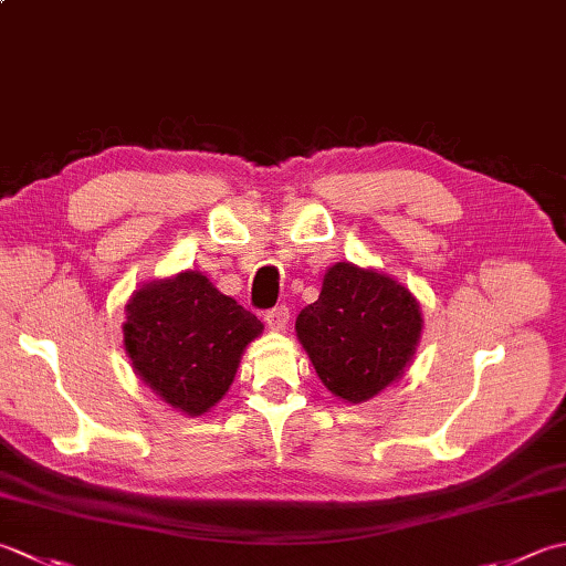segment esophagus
I'll use <instances>...</instances> for the list:
<instances>
[{"mask_svg":"<svg viewBox=\"0 0 566 566\" xmlns=\"http://www.w3.org/2000/svg\"><path fill=\"white\" fill-rule=\"evenodd\" d=\"M290 316H292V312L286 306H274L268 314H264V321H268L270 328L284 331L286 326H290Z\"/></svg>","mask_w":566,"mask_h":566,"instance_id":"esophagus-1","label":"esophagus"}]
</instances>
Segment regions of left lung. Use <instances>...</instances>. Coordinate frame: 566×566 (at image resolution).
<instances>
[{"label": "left lung", "instance_id": "1", "mask_svg": "<svg viewBox=\"0 0 566 566\" xmlns=\"http://www.w3.org/2000/svg\"><path fill=\"white\" fill-rule=\"evenodd\" d=\"M422 312L392 276L338 262L314 304L296 316V336L316 375L346 402H368L415 358Z\"/></svg>", "mask_w": 566, "mask_h": 566}]
</instances>
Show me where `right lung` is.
Returning a JSON list of instances; mask_svg holds the SVG:
<instances>
[{
  "mask_svg": "<svg viewBox=\"0 0 566 566\" xmlns=\"http://www.w3.org/2000/svg\"><path fill=\"white\" fill-rule=\"evenodd\" d=\"M125 312L122 331L132 368L164 402L191 417L208 412L228 392L242 350L264 328L206 274L191 270L142 284Z\"/></svg>",
  "mask_w": 566,
  "mask_h": 566,
  "instance_id": "add662e5",
  "label": "right lung"
}]
</instances>
